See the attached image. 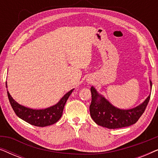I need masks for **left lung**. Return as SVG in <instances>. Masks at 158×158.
<instances>
[{"instance_id": "1", "label": "left lung", "mask_w": 158, "mask_h": 158, "mask_svg": "<svg viewBox=\"0 0 158 158\" xmlns=\"http://www.w3.org/2000/svg\"><path fill=\"white\" fill-rule=\"evenodd\" d=\"M151 89L152 82L150 81ZM92 100L90 105L91 118L99 126L108 129H118L131 126L139 120L144 113L150 98V95L138 106L131 109H119L114 106L104 97L98 94L93 87L90 88Z\"/></svg>"}]
</instances>
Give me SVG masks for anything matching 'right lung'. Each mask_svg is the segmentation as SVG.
<instances>
[{"label":"right lung","instance_id":"obj_1","mask_svg":"<svg viewBox=\"0 0 158 158\" xmlns=\"http://www.w3.org/2000/svg\"><path fill=\"white\" fill-rule=\"evenodd\" d=\"M6 85L7 88V83ZM73 90L67 93L57 104L44 109H32L23 106L15 101L8 91L7 94L12 109L19 118L34 126L43 127L55 124L61 118L66 101Z\"/></svg>","mask_w":158,"mask_h":158}]
</instances>
